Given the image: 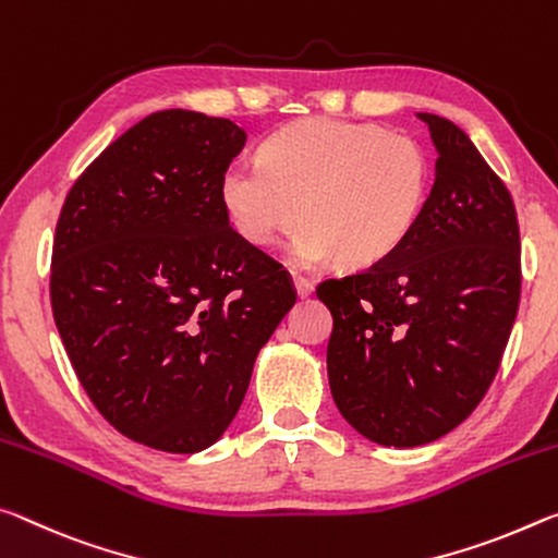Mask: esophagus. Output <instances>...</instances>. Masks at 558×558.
<instances>
[{"instance_id":"1","label":"esophagus","mask_w":558,"mask_h":558,"mask_svg":"<svg viewBox=\"0 0 558 558\" xmlns=\"http://www.w3.org/2000/svg\"><path fill=\"white\" fill-rule=\"evenodd\" d=\"M294 287H296V294L301 299H306L308 294H314V281H308L304 277H294Z\"/></svg>"}]
</instances>
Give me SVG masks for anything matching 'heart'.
<instances>
[{
  "instance_id": "1",
  "label": "heart",
  "mask_w": 558,
  "mask_h": 558,
  "mask_svg": "<svg viewBox=\"0 0 558 558\" xmlns=\"http://www.w3.org/2000/svg\"><path fill=\"white\" fill-rule=\"evenodd\" d=\"M430 193L423 145L376 123L312 118L267 138L259 158L225 168L219 195L234 230L271 244L296 222L291 259L371 267L415 230Z\"/></svg>"
}]
</instances>
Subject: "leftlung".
I'll return each instance as SVG.
<instances>
[{
    "label": "left lung",
    "instance_id": "8db88e82",
    "mask_svg": "<svg viewBox=\"0 0 558 558\" xmlns=\"http://www.w3.org/2000/svg\"><path fill=\"white\" fill-rule=\"evenodd\" d=\"M437 148L435 185L390 257L326 279V363L341 415L368 440L417 447L454 430L485 398L522 294L509 190L447 118L417 113Z\"/></svg>",
    "mask_w": 558,
    "mask_h": 558
}]
</instances>
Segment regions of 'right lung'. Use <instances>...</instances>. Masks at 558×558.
I'll return each instance as SVG.
<instances>
[{"mask_svg":"<svg viewBox=\"0 0 558 558\" xmlns=\"http://www.w3.org/2000/svg\"><path fill=\"white\" fill-rule=\"evenodd\" d=\"M246 133L158 111L81 172L51 252L63 349L118 433L166 452L217 442L294 306L289 271L230 227L219 180Z\"/></svg>","mask_w":558,"mask_h":558,"instance_id":"1","label":"right lung"}]
</instances>
